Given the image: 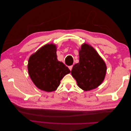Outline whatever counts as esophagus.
<instances>
[{
  "instance_id": "esophagus-1",
  "label": "esophagus",
  "mask_w": 131,
  "mask_h": 131,
  "mask_svg": "<svg viewBox=\"0 0 131 131\" xmlns=\"http://www.w3.org/2000/svg\"><path fill=\"white\" fill-rule=\"evenodd\" d=\"M68 68H69V69H70V70H72V68H73V65H72V66H69V67H68Z\"/></svg>"
}]
</instances>
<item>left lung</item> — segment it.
Segmentation results:
<instances>
[{
  "label": "left lung",
  "instance_id": "obj_1",
  "mask_svg": "<svg viewBox=\"0 0 131 131\" xmlns=\"http://www.w3.org/2000/svg\"><path fill=\"white\" fill-rule=\"evenodd\" d=\"M79 62L71 71L78 86L84 91L97 88L104 80L105 63L93 47L84 43L79 50Z\"/></svg>",
  "mask_w": 131,
  "mask_h": 131
}]
</instances>
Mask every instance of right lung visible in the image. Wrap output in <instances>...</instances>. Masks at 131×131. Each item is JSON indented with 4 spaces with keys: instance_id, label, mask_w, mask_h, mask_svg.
Returning <instances> with one entry per match:
<instances>
[{
    "instance_id": "right-lung-1",
    "label": "right lung",
    "mask_w": 131,
    "mask_h": 131,
    "mask_svg": "<svg viewBox=\"0 0 131 131\" xmlns=\"http://www.w3.org/2000/svg\"><path fill=\"white\" fill-rule=\"evenodd\" d=\"M56 46L48 43L31 55L28 63L29 77L38 89L46 92L56 90L60 81L70 71L58 61Z\"/></svg>"
}]
</instances>
